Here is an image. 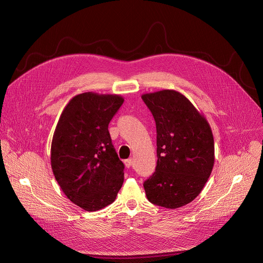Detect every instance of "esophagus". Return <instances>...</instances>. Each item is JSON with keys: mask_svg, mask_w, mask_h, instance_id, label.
Returning <instances> with one entry per match:
<instances>
[{"mask_svg": "<svg viewBox=\"0 0 263 263\" xmlns=\"http://www.w3.org/2000/svg\"><path fill=\"white\" fill-rule=\"evenodd\" d=\"M133 162H134V159H133V158H129V159L125 160V165H126V167L130 168V167L132 166V164H133Z\"/></svg>", "mask_w": 263, "mask_h": 263, "instance_id": "esophagus-1", "label": "esophagus"}]
</instances>
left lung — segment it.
<instances>
[{
  "mask_svg": "<svg viewBox=\"0 0 263 263\" xmlns=\"http://www.w3.org/2000/svg\"><path fill=\"white\" fill-rule=\"evenodd\" d=\"M157 131V165L144 183L147 200L176 209L202 192L214 164L210 125L193 103L173 89L143 93Z\"/></svg>",
  "mask_w": 263,
  "mask_h": 263,
  "instance_id": "left-lung-1",
  "label": "left lung"
}]
</instances>
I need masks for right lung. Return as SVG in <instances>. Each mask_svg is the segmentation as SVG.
<instances>
[{
	"mask_svg": "<svg viewBox=\"0 0 263 263\" xmlns=\"http://www.w3.org/2000/svg\"><path fill=\"white\" fill-rule=\"evenodd\" d=\"M124 103L120 95L88 91L64 107L51 144V166L63 194L86 211L114 203L124 182V163L108 125Z\"/></svg>",
	"mask_w": 263,
	"mask_h": 263,
	"instance_id": "right-lung-1",
	"label": "right lung"
}]
</instances>
